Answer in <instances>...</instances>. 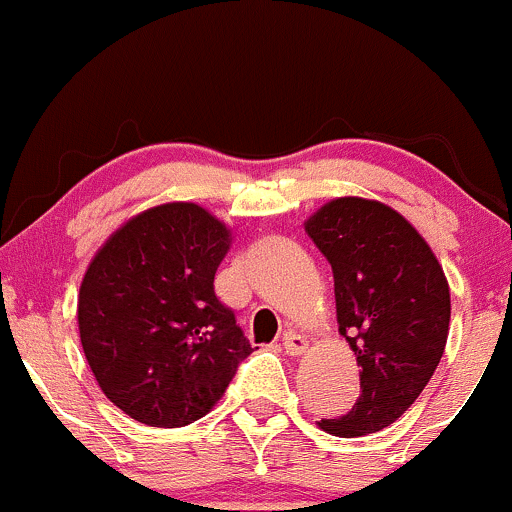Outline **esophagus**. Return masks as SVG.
<instances>
[{"label":"esophagus","mask_w":512,"mask_h":512,"mask_svg":"<svg viewBox=\"0 0 512 512\" xmlns=\"http://www.w3.org/2000/svg\"><path fill=\"white\" fill-rule=\"evenodd\" d=\"M283 346L287 350V355H292V358H297V355L307 353L309 348V341L304 336H300V333L295 331H285L283 333Z\"/></svg>","instance_id":"esophagus-1"}]
</instances>
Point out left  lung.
Segmentation results:
<instances>
[{
  "label": "left lung",
  "instance_id": "1",
  "mask_svg": "<svg viewBox=\"0 0 512 512\" xmlns=\"http://www.w3.org/2000/svg\"><path fill=\"white\" fill-rule=\"evenodd\" d=\"M304 229L331 263L338 331L360 367V399L319 428L338 438L377 433L404 416L445 353V273L426 239L377 200L336 198Z\"/></svg>",
  "mask_w": 512,
  "mask_h": 512
}]
</instances>
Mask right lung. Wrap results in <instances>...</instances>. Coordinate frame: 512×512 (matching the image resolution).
I'll list each match as a JSON object with an SVG mask.
<instances>
[{
  "mask_svg": "<svg viewBox=\"0 0 512 512\" xmlns=\"http://www.w3.org/2000/svg\"><path fill=\"white\" fill-rule=\"evenodd\" d=\"M229 229L195 203L125 222L86 268L79 336L103 394L135 421L181 428L220 401L254 353L215 295Z\"/></svg>",
  "mask_w": 512,
  "mask_h": 512,
  "instance_id": "right-lung-1",
  "label": "right lung"
}]
</instances>
